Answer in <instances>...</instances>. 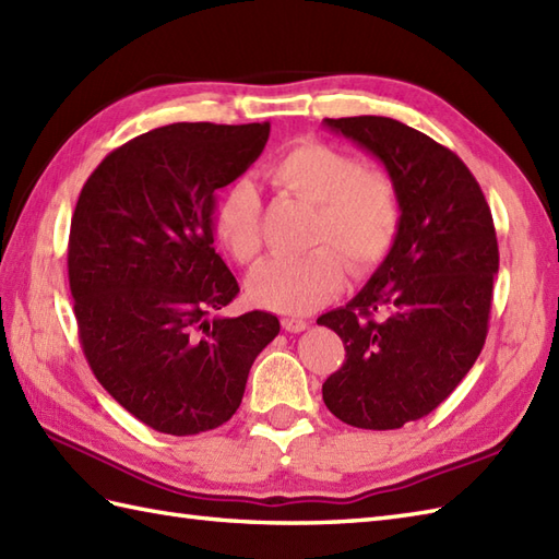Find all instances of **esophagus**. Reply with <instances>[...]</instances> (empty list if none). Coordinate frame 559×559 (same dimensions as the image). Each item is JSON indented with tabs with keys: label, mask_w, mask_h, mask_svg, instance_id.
<instances>
[{
	"label": "esophagus",
	"mask_w": 559,
	"mask_h": 559,
	"mask_svg": "<svg viewBox=\"0 0 559 559\" xmlns=\"http://www.w3.org/2000/svg\"><path fill=\"white\" fill-rule=\"evenodd\" d=\"M282 328H284V332H304V330H308V320H304V318H282Z\"/></svg>",
	"instance_id": "1"
}]
</instances>
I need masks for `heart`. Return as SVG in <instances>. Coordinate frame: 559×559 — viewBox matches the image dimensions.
<instances>
[{"mask_svg": "<svg viewBox=\"0 0 559 559\" xmlns=\"http://www.w3.org/2000/svg\"><path fill=\"white\" fill-rule=\"evenodd\" d=\"M277 191L316 205L308 231L311 253L270 258L248 277L251 301L280 313H311L344 284V259L354 275L373 270L400 231L402 205L384 169L364 167L340 147L304 141L265 169ZM213 227L225 251L248 265L260 253V198L251 181H234L219 195Z\"/></svg>", "mask_w": 559, "mask_h": 559, "instance_id": "1", "label": "heart"}]
</instances>
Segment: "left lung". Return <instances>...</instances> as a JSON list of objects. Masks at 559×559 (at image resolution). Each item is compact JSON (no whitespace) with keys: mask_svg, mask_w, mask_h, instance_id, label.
Segmentation results:
<instances>
[{"mask_svg":"<svg viewBox=\"0 0 559 559\" xmlns=\"http://www.w3.org/2000/svg\"><path fill=\"white\" fill-rule=\"evenodd\" d=\"M376 155L400 193L388 258L354 299L320 316L346 358L322 382L344 424L394 430L438 408L486 344L500 253L478 181L450 147L390 117L325 119Z\"/></svg>","mask_w":559,"mask_h":559,"instance_id":"obj_1","label":"left lung"}]
</instances>
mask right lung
<instances>
[{"label": "right lung", "instance_id": "obj_1", "mask_svg": "<svg viewBox=\"0 0 559 559\" xmlns=\"http://www.w3.org/2000/svg\"><path fill=\"white\" fill-rule=\"evenodd\" d=\"M270 123H169L111 151L71 217L69 287L91 370L157 432L195 436L237 414L277 337L265 311L222 318L239 294L215 253V193L263 153Z\"/></svg>", "mask_w": 559, "mask_h": 559}]
</instances>
